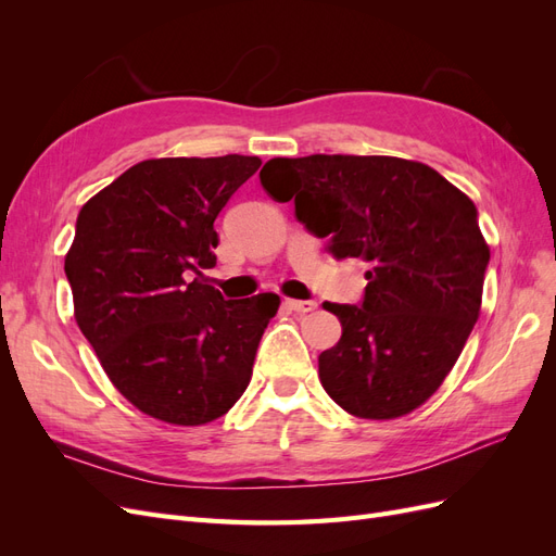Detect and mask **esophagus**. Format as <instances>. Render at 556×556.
<instances>
[{
	"label": "esophagus",
	"instance_id": "1",
	"mask_svg": "<svg viewBox=\"0 0 556 556\" xmlns=\"http://www.w3.org/2000/svg\"><path fill=\"white\" fill-rule=\"evenodd\" d=\"M285 306H288L290 311H296V313H311L317 308V304L311 299H288L285 301Z\"/></svg>",
	"mask_w": 556,
	"mask_h": 556
}]
</instances>
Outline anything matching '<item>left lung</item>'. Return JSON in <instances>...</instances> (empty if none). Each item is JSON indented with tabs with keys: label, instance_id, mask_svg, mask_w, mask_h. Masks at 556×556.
I'll use <instances>...</instances> for the list:
<instances>
[{
	"label": "left lung",
	"instance_id": "left-lung-1",
	"mask_svg": "<svg viewBox=\"0 0 556 556\" xmlns=\"http://www.w3.org/2000/svg\"><path fill=\"white\" fill-rule=\"evenodd\" d=\"M260 180L336 260L368 271L357 306L325 304L341 341L319 355L325 392L350 415L392 419L439 390L480 315L490 248L478 208L422 162L384 155L268 160Z\"/></svg>",
	"mask_w": 556,
	"mask_h": 556
}]
</instances>
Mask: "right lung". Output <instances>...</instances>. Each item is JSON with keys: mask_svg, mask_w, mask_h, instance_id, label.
Returning <instances> with one entry per match:
<instances>
[{"mask_svg": "<svg viewBox=\"0 0 556 556\" xmlns=\"http://www.w3.org/2000/svg\"><path fill=\"white\" fill-rule=\"evenodd\" d=\"M260 157L134 164L80 208L64 257L74 315L106 376L162 422L197 427L241 399L280 299L231 301L208 285L213 229Z\"/></svg>", "mask_w": 556, "mask_h": 556, "instance_id": "1", "label": "right lung"}]
</instances>
